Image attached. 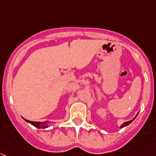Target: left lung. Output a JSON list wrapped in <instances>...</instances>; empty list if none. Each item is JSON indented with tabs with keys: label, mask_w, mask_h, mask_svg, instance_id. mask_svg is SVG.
Wrapping results in <instances>:
<instances>
[{
	"label": "left lung",
	"mask_w": 156,
	"mask_h": 156,
	"mask_svg": "<svg viewBox=\"0 0 156 156\" xmlns=\"http://www.w3.org/2000/svg\"><path fill=\"white\" fill-rule=\"evenodd\" d=\"M137 115H138V113L137 114V115H136V116L134 117V119H131V120H130V121H128V122H124V123H123L122 125H121V126H120V128H124V127H126V126H128V125H129V124H131V123L132 122L134 121V119H135V118H136V117H137Z\"/></svg>",
	"instance_id": "1"
}]
</instances>
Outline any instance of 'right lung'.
<instances>
[{"label": "right lung", "instance_id": "1", "mask_svg": "<svg viewBox=\"0 0 156 156\" xmlns=\"http://www.w3.org/2000/svg\"><path fill=\"white\" fill-rule=\"evenodd\" d=\"M24 120H25V122L30 123V124H31L32 126H34L36 127V128H49V124L51 122H48V121L43 122H31V121H29V120L25 119H24Z\"/></svg>", "mask_w": 156, "mask_h": 156}]
</instances>
